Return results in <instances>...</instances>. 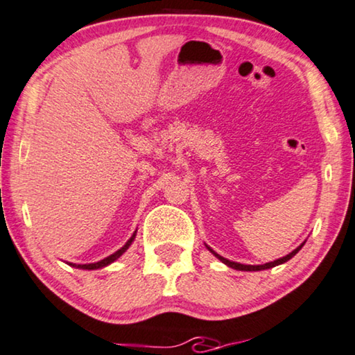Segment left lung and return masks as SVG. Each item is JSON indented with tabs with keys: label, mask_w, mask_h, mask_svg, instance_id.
I'll list each match as a JSON object with an SVG mask.
<instances>
[{
	"label": "left lung",
	"mask_w": 355,
	"mask_h": 355,
	"mask_svg": "<svg viewBox=\"0 0 355 355\" xmlns=\"http://www.w3.org/2000/svg\"><path fill=\"white\" fill-rule=\"evenodd\" d=\"M301 247L303 245H300L298 248H295V250L292 252V253H288L287 257H284V258H279V260H276V261H271V263H266V264H258V266H252V264H241V263H234V261H230V260H226V258H223V257H220L218 253H215L214 250H211V248H209V250L214 253V255L218 258L220 261H223L225 264H228L230 268H234V269H239V271H261V269H269V268H274V266H277V264H282V263H285V261H288L290 258L292 257H295L296 253H298L300 250H301Z\"/></svg>",
	"instance_id": "1"
}]
</instances>
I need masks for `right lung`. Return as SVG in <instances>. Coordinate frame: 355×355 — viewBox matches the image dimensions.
<instances>
[{
	"label": "right lung",
	"mask_w": 355,
	"mask_h": 355,
	"mask_svg": "<svg viewBox=\"0 0 355 355\" xmlns=\"http://www.w3.org/2000/svg\"><path fill=\"white\" fill-rule=\"evenodd\" d=\"M134 237H135V234L130 237L129 241H127V244L123 247V248H119L118 252H114L113 255H110V257H107V258H103V260H100V261H97V263H91V264H73V266L75 268H79V269H98V268H103V266H107V264H110V263H113L114 260H118V258L123 255V253L127 250V248H129V245L132 244V241H134Z\"/></svg>",
	"instance_id": "right-lung-1"
}]
</instances>
